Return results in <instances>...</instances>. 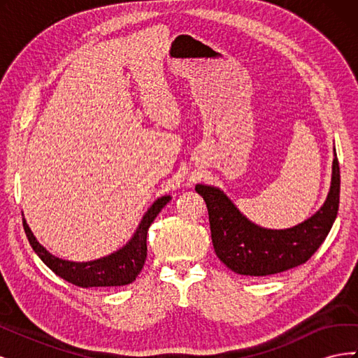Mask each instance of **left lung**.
<instances>
[{
	"label": "left lung",
	"instance_id": "8db88e82",
	"mask_svg": "<svg viewBox=\"0 0 358 358\" xmlns=\"http://www.w3.org/2000/svg\"><path fill=\"white\" fill-rule=\"evenodd\" d=\"M196 191L208 206L212 243L221 262L239 275L268 276L305 264L327 237L339 209V161L334 150L331 187L322 208L287 230L252 224L218 188L197 185Z\"/></svg>",
	"mask_w": 358,
	"mask_h": 358
}]
</instances>
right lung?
<instances>
[{
	"mask_svg": "<svg viewBox=\"0 0 358 358\" xmlns=\"http://www.w3.org/2000/svg\"><path fill=\"white\" fill-rule=\"evenodd\" d=\"M169 201L170 196H166L158 199L152 206H150L149 210L145 213L142 222H140L136 234L133 236V239L122 249H119L117 252L112 255H107L104 258L88 263L67 262V259H61L48 252L46 249L37 242L34 234L31 233L25 220L24 230L27 233L32 249H34L37 255L43 259V263H45L52 272H55L58 276L66 279L67 282L82 288L122 287L131 284L137 278V275L142 272L148 257V230L150 224L157 218V215Z\"/></svg>",
	"mask_w": 358,
	"mask_h": 358,
	"instance_id": "1",
	"label": "right lung"
}]
</instances>
